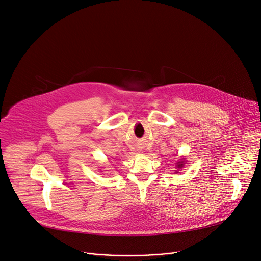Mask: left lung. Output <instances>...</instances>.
Segmentation results:
<instances>
[{
  "mask_svg": "<svg viewBox=\"0 0 261 261\" xmlns=\"http://www.w3.org/2000/svg\"><path fill=\"white\" fill-rule=\"evenodd\" d=\"M183 165H184L183 162H179V163L177 164V167H178V168H181V167H183Z\"/></svg>",
  "mask_w": 261,
  "mask_h": 261,
  "instance_id": "8db88e82",
  "label": "left lung"
}]
</instances>
